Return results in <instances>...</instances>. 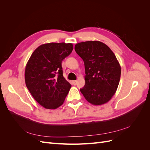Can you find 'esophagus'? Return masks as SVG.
I'll list each match as a JSON object with an SVG mask.
<instances>
[{
	"label": "esophagus",
	"instance_id": "34e87169",
	"mask_svg": "<svg viewBox=\"0 0 150 150\" xmlns=\"http://www.w3.org/2000/svg\"><path fill=\"white\" fill-rule=\"evenodd\" d=\"M72 83H73L74 85H76V83H77V81H72Z\"/></svg>",
	"mask_w": 150,
	"mask_h": 150
}]
</instances>
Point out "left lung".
Returning a JSON list of instances; mask_svg holds the SVG:
<instances>
[{"instance_id":"left-lung-1","label":"left lung","mask_w":150,"mask_h":150,"mask_svg":"<svg viewBox=\"0 0 150 150\" xmlns=\"http://www.w3.org/2000/svg\"><path fill=\"white\" fill-rule=\"evenodd\" d=\"M74 49L85 67V85L80 89L81 93L93 105L106 103L115 94L121 77V66L115 54L98 40L78 43Z\"/></svg>"}]
</instances>
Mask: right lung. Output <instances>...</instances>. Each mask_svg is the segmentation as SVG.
<instances>
[{"label":"right lung","mask_w":150,"mask_h":150,"mask_svg":"<svg viewBox=\"0 0 150 150\" xmlns=\"http://www.w3.org/2000/svg\"><path fill=\"white\" fill-rule=\"evenodd\" d=\"M73 50L71 43L40 45L32 54L25 69V82L32 96L46 109L64 103L71 87L63 76L61 63Z\"/></svg>","instance_id":"right-lung-1"}]
</instances>
